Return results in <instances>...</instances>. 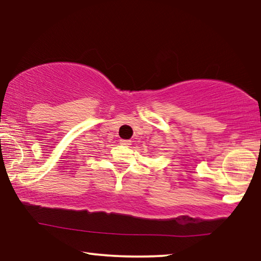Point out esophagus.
Segmentation results:
<instances>
[{"label":"esophagus","instance_id":"esophagus-1","mask_svg":"<svg viewBox=\"0 0 261 261\" xmlns=\"http://www.w3.org/2000/svg\"><path fill=\"white\" fill-rule=\"evenodd\" d=\"M120 143H121L122 146H129L132 141L130 140H120Z\"/></svg>","mask_w":261,"mask_h":261}]
</instances>
